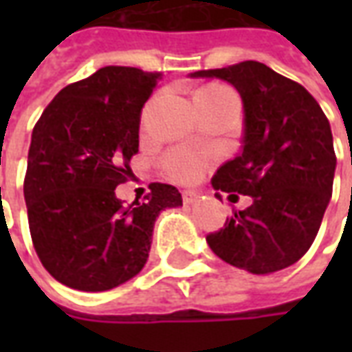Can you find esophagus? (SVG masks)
<instances>
[{
  "label": "esophagus",
  "mask_w": 352,
  "mask_h": 352,
  "mask_svg": "<svg viewBox=\"0 0 352 352\" xmlns=\"http://www.w3.org/2000/svg\"><path fill=\"white\" fill-rule=\"evenodd\" d=\"M196 198H198V192L183 190V201H184V204H192V201H196Z\"/></svg>",
  "instance_id": "esophagus-1"
}]
</instances>
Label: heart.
I'll list each match as a JSON object with an SVG mask.
<instances>
[{
    "instance_id": "b5f03b06",
    "label": "heart",
    "mask_w": 352,
    "mask_h": 352,
    "mask_svg": "<svg viewBox=\"0 0 352 352\" xmlns=\"http://www.w3.org/2000/svg\"><path fill=\"white\" fill-rule=\"evenodd\" d=\"M221 88L224 87H214L213 85V87L201 88L198 92H217ZM160 166L164 175L171 179V181H175V183H192L206 171V168L209 166V156L199 153L196 148H190V146H175V148H171L162 156Z\"/></svg>"
}]
</instances>
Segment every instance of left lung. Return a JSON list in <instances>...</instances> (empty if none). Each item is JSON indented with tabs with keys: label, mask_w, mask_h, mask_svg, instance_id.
Segmentation results:
<instances>
[{
	"label": "left lung",
	"mask_w": 352,
	"mask_h": 352,
	"mask_svg": "<svg viewBox=\"0 0 352 352\" xmlns=\"http://www.w3.org/2000/svg\"><path fill=\"white\" fill-rule=\"evenodd\" d=\"M192 77L226 80L245 109L243 151L217 169L213 186L251 196L252 204L207 236L211 251L256 275L296 264L315 241L332 198L336 153L328 118L302 85L254 60Z\"/></svg>",
	"instance_id": "1"
}]
</instances>
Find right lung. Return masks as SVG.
I'll return each instance as SVG.
<instances>
[{
	"instance_id": "add662e5",
	"label": "right lung",
	"mask_w": 352,
	"mask_h": 352,
	"mask_svg": "<svg viewBox=\"0 0 352 352\" xmlns=\"http://www.w3.org/2000/svg\"><path fill=\"white\" fill-rule=\"evenodd\" d=\"M162 73L107 65L67 85L32 133L24 177L30 234L45 270L62 285L103 292L135 277L156 217L183 206L175 186L151 183L139 204L115 188L131 177L141 109Z\"/></svg>"
}]
</instances>
